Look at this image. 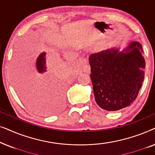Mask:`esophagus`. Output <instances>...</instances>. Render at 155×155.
<instances>
[{"label":"esophagus","mask_w":155,"mask_h":155,"mask_svg":"<svg viewBox=\"0 0 155 155\" xmlns=\"http://www.w3.org/2000/svg\"><path fill=\"white\" fill-rule=\"evenodd\" d=\"M83 71L86 73H90V66L88 64H84L83 65Z\"/></svg>","instance_id":"34e87169"}]
</instances>
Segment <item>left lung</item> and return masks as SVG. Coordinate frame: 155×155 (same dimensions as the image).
<instances>
[{
    "instance_id": "1",
    "label": "left lung",
    "mask_w": 155,
    "mask_h": 155,
    "mask_svg": "<svg viewBox=\"0 0 155 155\" xmlns=\"http://www.w3.org/2000/svg\"><path fill=\"white\" fill-rule=\"evenodd\" d=\"M140 43L132 41L120 51L114 47L90 55L95 101L101 109L118 111L136 99L145 78V58Z\"/></svg>"
}]
</instances>
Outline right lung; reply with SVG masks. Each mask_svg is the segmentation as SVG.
<instances>
[{"label": "right lung", "instance_id": "obj_1", "mask_svg": "<svg viewBox=\"0 0 155 155\" xmlns=\"http://www.w3.org/2000/svg\"><path fill=\"white\" fill-rule=\"evenodd\" d=\"M36 71L27 76L22 94L28 107L42 115H53L60 111L64 101V90L59 76L64 73L63 65L55 56L43 52L36 61Z\"/></svg>", "mask_w": 155, "mask_h": 155}]
</instances>
